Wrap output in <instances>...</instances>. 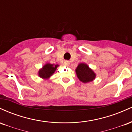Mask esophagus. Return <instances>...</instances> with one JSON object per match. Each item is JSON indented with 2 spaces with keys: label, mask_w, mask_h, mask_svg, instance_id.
Returning a JSON list of instances; mask_svg holds the SVG:
<instances>
[{
  "label": "esophagus",
  "mask_w": 132,
  "mask_h": 132,
  "mask_svg": "<svg viewBox=\"0 0 132 132\" xmlns=\"http://www.w3.org/2000/svg\"><path fill=\"white\" fill-rule=\"evenodd\" d=\"M64 65L65 66H68L69 65V62L68 61H65L64 62Z\"/></svg>",
  "instance_id": "34e87169"
}]
</instances>
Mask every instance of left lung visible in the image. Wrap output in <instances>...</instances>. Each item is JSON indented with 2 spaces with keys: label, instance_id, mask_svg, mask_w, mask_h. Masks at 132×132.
<instances>
[{
  "label": "left lung",
  "instance_id": "8db88e82",
  "mask_svg": "<svg viewBox=\"0 0 132 132\" xmlns=\"http://www.w3.org/2000/svg\"><path fill=\"white\" fill-rule=\"evenodd\" d=\"M75 71L78 78L83 83L93 81L96 77V74L94 71L89 68L88 65L86 63H79Z\"/></svg>",
  "mask_w": 132,
  "mask_h": 132
}]
</instances>
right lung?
<instances>
[{"instance_id":"add662e5","label":"right lung","mask_w":132,"mask_h":132,"mask_svg":"<svg viewBox=\"0 0 132 132\" xmlns=\"http://www.w3.org/2000/svg\"><path fill=\"white\" fill-rule=\"evenodd\" d=\"M58 66V64L46 63L43 67L39 69L38 72V76L43 79H48L51 76L53 75Z\"/></svg>"}]
</instances>
